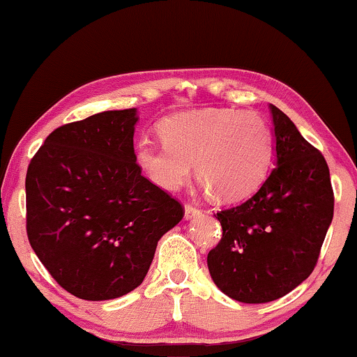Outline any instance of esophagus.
I'll use <instances>...</instances> for the list:
<instances>
[{
  "label": "esophagus",
  "instance_id": "34e87169",
  "mask_svg": "<svg viewBox=\"0 0 357 357\" xmlns=\"http://www.w3.org/2000/svg\"><path fill=\"white\" fill-rule=\"evenodd\" d=\"M202 216V209L193 206V204H185V219H193Z\"/></svg>",
  "mask_w": 357,
  "mask_h": 357
}]
</instances>
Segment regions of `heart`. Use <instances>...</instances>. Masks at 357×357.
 <instances>
[{"label":"heart","instance_id":"1","mask_svg":"<svg viewBox=\"0 0 357 357\" xmlns=\"http://www.w3.org/2000/svg\"><path fill=\"white\" fill-rule=\"evenodd\" d=\"M159 135L164 143L136 144V159L165 190L182 187L195 164L197 178L214 198L238 202L260 188L270 169L271 130L253 112H183L160 121Z\"/></svg>","mask_w":357,"mask_h":357}]
</instances>
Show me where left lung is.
<instances>
[{
	"instance_id": "1",
	"label": "left lung",
	"mask_w": 357,
	"mask_h": 357,
	"mask_svg": "<svg viewBox=\"0 0 357 357\" xmlns=\"http://www.w3.org/2000/svg\"><path fill=\"white\" fill-rule=\"evenodd\" d=\"M270 109L276 167L247 202L214 214L222 237L208 253L214 284L245 304L276 301L307 280L333 219L325 158L284 112Z\"/></svg>"
}]
</instances>
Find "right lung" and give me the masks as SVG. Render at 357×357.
<instances>
[{
    "label": "right lung",
    "mask_w": 357,
    "mask_h": 357,
    "mask_svg": "<svg viewBox=\"0 0 357 357\" xmlns=\"http://www.w3.org/2000/svg\"><path fill=\"white\" fill-rule=\"evenodd\" d=\"M136 109L109 110L52 131L29 164L26 227L53 280L84 301L143 282L159 238L185 209L141 175Z\"/></svg>",
    "instance_id": "obj_1"
}]
</instances>
